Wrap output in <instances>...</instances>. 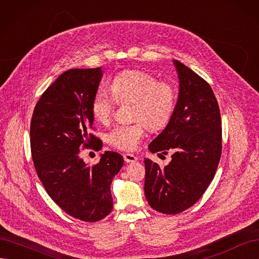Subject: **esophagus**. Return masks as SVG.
Instances as JSON below:
<instances>
[{
	"label": "esophagus",
	"mask_w": 259,
	"mask_h": 259,
	"mask_svg": "<svg viewBox=\"0 0 259 259\" xmlns=\"http://www.w3.org/2000/svg\"><path fill=\"white\" fill-rule=\"evenodd\" d=\"M123 158H124V161L126 163H133V162L137 161V156H135L134 154H132V153L123 154Z\"/></svg>",
	"instance_id": "obj_1"
}]
</instances>
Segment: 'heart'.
<instances>
[{
    "label": "heart",
    "instance_id": "heart-1",
    "mask_svg": "<svg viewBox=\"0 0 259 259\" xmlns=\"http://www.w3.org/2000/svg\"><path fill=\"white\" fill-rule=\"evenodd\" d=\"M110 95L98 90L92 101L94 119L101 124L111 121L115 100L120 104L132 103L131 115L134 122L119 124L107 134V143L123 151H133L144 137L147 125L150 130L165 126L173 116L177 101L175 86L158 81L150 73L140 70H126L117 74L111 83Z\"/></svg>",
    "mask_w": 259,
    "mask_h": 259
}]
</instances>
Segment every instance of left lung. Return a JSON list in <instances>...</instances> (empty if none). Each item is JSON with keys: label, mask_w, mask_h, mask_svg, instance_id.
I'll list each match as a JSON object with an SVG mask.
<instances>
[{"label": "left lung", "mask_w": 259, "mask_h": 259, "mask_svg": "<svg viewBox=\"0 0 259 259\" xmlns=\"http://www.w3.org/2000/svg\"><path fill=\"white\" fill-rule=\"evenodd\" d=\"M179 94L166 127L149 145L152 153L173 152L164 168L145 159V194L153 209L174 215L192 206L213 180L222 155V117L209 84L173 60Z\"/></svg>", "instance_id": "1"}]
</instances>
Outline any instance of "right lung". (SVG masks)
Segmentation results:
<instances>
[{
	"instance_id": "right-lung-1",
	"label": "right lung",
	"mask_w": 259,
	"mask_h": 259,
	"mask_svg": "<svg viewBox=\"0 0 259 259\" xmlns=\"http://www.w3.org/2000/svg\"><path fill=\"white\" fill-rule=\"evenodd\" d=\"M101 76L100 68L60 74L37 101L30 125L32 160L46 192L67 214L89 223L110 214V186L124 162L113 151H105L93 166L80 158L81 148H103L90 133L92 101Z\"/></svg>"
}]
</instances>
